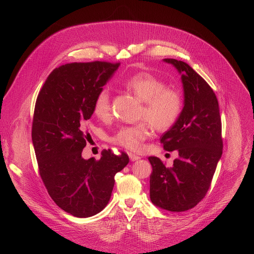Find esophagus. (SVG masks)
I'll return each instance as SVG.
<instances>
[{
  "instance_id": "34e87169",
  "label": "esophagus",
  "mask_w": 254,
  "mask_h": 254,
  "mask_svg": "<svg viewBox=\"0 0 254 254\" xmlns=\"http://www.w3.org/2000/svg\"><path fill=\"white\" fill-rule=\"evenodd\" d=\"M128 155H129V157H130L131 161H136V160H138V159H140V158H141L139 155L134 154V153H131V152H129V153H128Z\"/></svg>"
}]
</instances>
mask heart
I'll return each mask as SVG.
<instances>
[{"label":"heart","instance_id":"heart-1","mask_svg":"<svg viewBox=\"0 0 254 254\" xmlns=\"http://www.w3.org/2000/svg\"><path fill=\"white\" fill-rule=\"evenodd\" d=\"M124 86L143 102L139 118L145 120L134 125L121 127L111 141L129 150H139L151 133V127L157 132H166L178 122L181 116L184 99L180 90L167 87V83L147 71L135 73L125 80ZM93 113L102 121L112 115L109 91L104 88L98 92L93 102Z\"/></svg>","mask_w":254,"mask_h":254}]
</instances>
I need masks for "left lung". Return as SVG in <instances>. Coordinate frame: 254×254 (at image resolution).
I'll use <instances>...</instances> for the list:
<instances>
[{
  "label": "left lung",
  "instance_id": "8db88e82",
  "mask_svg": "<svg viewBox=\"0 0 254 254\" xmlns=\"http://www.w3.org/2000/svg\"><path fill=\"white\" fill-rule=\"evenodd\" d=\"M182 73L185 106L178 122L160 137L165 150L179 152L172 167L148 157L152 166L149 195L162 209L182 212L194 207L210 188L223 151L217 97L207 82L186 63L164 59Z\"/></svg>",
  "mask_w": 254,
  "mask_h": 254
}]
</instances>
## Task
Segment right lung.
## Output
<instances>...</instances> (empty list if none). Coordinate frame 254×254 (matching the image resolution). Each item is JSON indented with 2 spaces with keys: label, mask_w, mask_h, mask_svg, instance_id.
<instances>
[{
  "label": "right lung",
  "mask_w": 254,
  "mask_h": 254,
  "mask_svg": "<svg viewBox=\"0 0 254 254\" xmlns=\"http://www.w3.org/2000/svg\"><path fill=\"white\" fill-rule=\"evenodd\" d=\"M120 63H72L53 70L37 97L32 142L50 196L75 217H91L109 203L114 176L129 162L105 149L99 160L83 159L93 102Z\"/></svg>",
  "instance_id": "add662e5"
}]
</instances>
